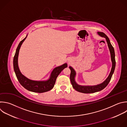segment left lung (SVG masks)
I'll return each mask as SVG.
<instances>
[{"label":"left lung","mask_w":127,"mask_h":127,"mask_svg":"<svg viewBox=\"0 0 127 127\" xmlns=\"http://www.w3.org/2000/svg\"><path fill=\"white\" fill-rule=\"evenodd\" d=\"M98 34L101 36V37H104L106 38V41L107 42L110 51L111 53V60L112 62V69L111 71V72L108 76V77L106 79V80L103 82L102 83L99 84V85H96V86H80L78 85V84L76 83L75 81V76L76 75V73L75 70L72 68L71 67H69V68L71 70V74H70V81L72 85L73 88L77 91L78 92H81V93H93L95 92H97L100 91H101L102 90L104 89L109 84L110 82L112 75L114 73L115 68V66H116V61H115V51L114 47L112 45V44L110 43V41L109 40V38L108 37V36L103 32H98Z\"/></svg>","instance_id":"1"}]
</instances>
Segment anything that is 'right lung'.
<instances>
[{"mask_svg": "<svg viewBox=\"0 0 127 127\" xmlns=\"http://www.w3.org/2000/svg\"><path fill=\"white\" fill-rule=\"evenodd\" d=\"M26 37L27 36L20 41L16 49L13 58V68L16 77L21 85L28 91L39 93L50 91L54 87L58 76L64 68L67 67V64L65 63L55 68L53 70L50 79L46 81H33L27 78L21 73L18 66V56L19 49Z\"/></svg>", "mask_w": 127, "mask_h": 127, "instance_id": "add662e5", "label": "right lung"}]
</instances>
